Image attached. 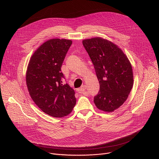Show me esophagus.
<instances>
[{
  "instance_id": "obj_1",
  "label": "esophagus",
  "mask_w": 159,
  "mask_h": 159,
  "mask_svg": "<svg viewBox=\"0 0 159 159\" xmlns=\"http://www.w3.org/2000/svg\"><path fill=\"white\" fill-rule=\"evenodd\" d=\"M85 90H86V86H85V85H82L81 87L78 90V91L81 93H84Z\"/></svg>"
}]
</instances>
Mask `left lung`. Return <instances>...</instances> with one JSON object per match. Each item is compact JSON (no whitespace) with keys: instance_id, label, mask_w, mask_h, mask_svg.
Here are the masks:
<instances>
[{"instance_id":"1","label":"left lung","mask_w":159,"mask_h":159,"mask_svg":"<svg viewBox=\"0 0 159 159\" xmlns=\"http://www.w3.org/2000/svg\"><path fill=\"white\" fill-rule=\"evenodd\" d=\"M94 66L100 90L94 97L97 107L112 112L123 104L133 87L132 66L120 48L101 38L83 41Z\"/></svg>"}]
</instances>
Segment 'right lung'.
<instances>
[{
  "label": "right lung",
  "instance_id": "obj_1",
  "mask_svg": "<svg viewBox=\"0 0 159 159\" xmlns=\"http://www.w3.org/2000/svg\"><path fill=\"white\" fill-rule=\"evenodd\" d=\"M72 42L52 39L41 45L31 57L26 83L32 99L46 114L56 118L68 115L75 107V92L64 78L61 67Z\"/></svg>",
  "mask_w": 159,
  "mask_h": 159
}]
</instances>
